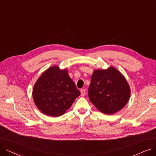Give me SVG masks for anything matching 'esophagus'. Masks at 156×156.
<instances>
[{
  "instance_id": "1",
  "label": "esophagus",
  "mask_w": 156,
  "mask_h": 156,
  "mask_svg": "<svg viewBox=\"0 0 156 156\" xmlns=\"http://www.w3.org/2000/svg\"><path fill=\"white\" fill-rule=\"evenodd\" d=\"M85 95H86V90L84 89L80 90V95L82 97H84Z\"/></svg>"
}]
</instances>
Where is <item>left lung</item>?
<instances>
[{
  "label": "left lung",
  "instance_id": "1",
  "mask_svg": "<svg viewBox=\"0 0 156 156\" xmlns=\"http://www.w3.org/2000/svg\"><path fill=\"white\" fill-rule=\"evenodd\" d=\"M129 85L123 75L114 67L95 70L91 78L88 97L91 102L102 113L113 115L129 101Z\"/></svg>",
  "mask_w": 156,
  "mask_h": 156
}]
</instances>
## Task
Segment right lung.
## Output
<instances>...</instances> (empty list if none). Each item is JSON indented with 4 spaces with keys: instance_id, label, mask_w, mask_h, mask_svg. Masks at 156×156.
Here are the masks:
<instances>
[{
    "instance_id": "add662e5",
    "label": "right lung",
    "mask_w": 156,
    "mask_h": 156,
    "mask_svg": "<svg viewBox=\"0 0 156 156\" xmlns=\"http://www.w3.org/2000/svg\"><path fill=\"white\" fill-rule=\"evenodd\" d=\"M80 94L66 69L53 66L42 73L33 90L34 102L40 111L50 116L63 115Z\"/></svg>"
}]
</instances>
